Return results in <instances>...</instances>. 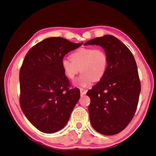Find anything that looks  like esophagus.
Returning <instances> with one entry per match:
<instances>
[{"label": "esophagus", "mask_w": 156, "mask_h": 156, "mask_svg": "<svg viewBox=\"0 0 156 156\" xmlns=\"http://www.w3.org/2000/svg\"><path fill=\"white\" fill-rule=\"evenodd\" d=\"M86 92H87V90H85L84 88H80V93H81V94L84 95V94H86Z\"/></svg>", "instance_id": "34e87169"}]
</instances>
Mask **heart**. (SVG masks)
<instances>
[{"instance_id": "1", "label": "heart", "mask_w": 156, "mask_h": 156, "mask_svg": "<svg viewBox=\"0 0 156 156\" xmlns=\"http://www.w3.org/2000/svg\"><path fill=\"white\" fill-rule=\"evenodd\" d=\"M70 58L62 60V69L70 80H74L79 70L81 74L76 81L79 86L86 87L93 81H99L107 70L108 58L102 49L79 48L71 54Z\"/></svg>"}]
</instances>
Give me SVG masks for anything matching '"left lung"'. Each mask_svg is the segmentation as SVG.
I'll return each mask as SVG.
<instances>
[{
	"label": "left lung",
	"instance_id": "left-lung-1",
	"mask_svg": "<svg viewBox=\"0 0 156 156\" xmlns=\"http://www.w3.org/2000/svg\"><path fill=\"white\" fill-rule=\"evenodd\" d=\"M101 46L108 58L102 79L87 92L93 128L104 135H114L133 119L139 102L140 82L132 52L112 35L94 38L84 44Z\"/></svg>",
	"mask_w": 156,
	"mask_h": 156
}]
</instances>
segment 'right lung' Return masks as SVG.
I'll use <instances>...</instances> for the list:
<instances>
[{
    "label": "right lung",
    "instance_id": "obj_1",
    "mask_svg": "<svg viewBox=\"0 0 156 156\" xmlns=\"http://www.w3.org/2000/svg\"><path fill=\"white\" fill-rule=\"evenodd\" d=\"M82 44L50 37L26 55L20 71V107L29 122L42 133L62 129L80 98L78 88H69L61 64L64 55Z\"/></svg>",
    "mask_w": 156,
    "mask_h": 156
}]
</instances>
